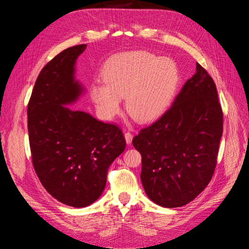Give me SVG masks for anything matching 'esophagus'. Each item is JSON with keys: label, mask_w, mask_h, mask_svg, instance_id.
<instances>
[{"label": "esophagus", "mask_w": 249, "mask_h": 249, "mask_svg": "<svg viewBox=\"0 0 249 249\" xmlns=\"http://www.w3.org/2000/svg\"><path fill=\"white\" fill-rule=\"evenodd\" d=\"M124 136H125V140H126V143H127V144H130V143L132 142V139H133V135H132V133L126 132Z\"/></svg>", "instance_id": "34e87169"}]
</instances>
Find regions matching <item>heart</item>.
Segmentation results:
<instances>
[{"label": "heart", "mask_w": 249, "mask_h": 249, "mask_svg": "<svg viewBox=\"0 0 249 249\" xmlns=\"http://www.w3.org/2000/svg\"><path fill=\"white\" fill-rule=\"evenodd\" d=\"M104 83H96L90 97L104 119L121 110L122 98L129 115L148 123L160 117L171 104L178 84L176 63L147 51H131L112 57L103 71Z\"/></svg>", "instance_id": "heart-1"}]
</instances>
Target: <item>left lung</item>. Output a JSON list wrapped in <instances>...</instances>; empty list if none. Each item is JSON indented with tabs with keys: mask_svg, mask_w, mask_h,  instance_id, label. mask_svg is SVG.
<instances>
[{
	"mask_svg": "<svg viewBox=\"0 0 249 249\" xmlns=\"http://www.w3.org/2000/svg\"><path fill=\"white\" fill-rule=\"evenodd\" d=\"M222 132L215 83L197 62L172 107L132 140L142 156L140 178L148 198L177 208L197 197L214 174Z\"/></svg>",
	"mask_w": 249,
	"mask_h": 249,
	"instance_id": "8db88e82",
	"label": "left lung"
}]
</instances>
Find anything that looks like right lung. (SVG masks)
I'll list each match as a JSON object with an SVG mask.
<instances>
[{
	"instance_id": "add662e5",
	"label": "right lung",
	"mask_w": 249,
	"mask_h": 249,
	"mask_svg": "<svg viewBox=\"0 0 249 249\" xmlns=\"http://www.w3.org/2000/svg\"><path fill=\"white\" fill-rule=\"evenodd\" d=\"M86 44L64 49L39 73L28 103L32 162L45 190L62 204L83 208L102 195L111 163L126 147L119 127L69 105L85 91L75 62Z\"/></svg>"
}]
</instances>
